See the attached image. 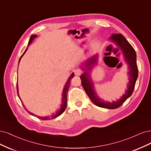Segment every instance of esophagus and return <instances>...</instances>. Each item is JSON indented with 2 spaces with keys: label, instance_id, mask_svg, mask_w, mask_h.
Listing matches in <instances>:
<instances>
[{
  "label": "esophagus",
  "instance_id": "esophagus-1",
  "mask_svg": "<svg viewBox=\"0 0 151 151\" xmlns=\"http://www.w3.org/2000/svg\"><path fill=\"white\" fill-rule=\"evenodd\" d=\"M74 73H75V75L79 76V75H80L81 74L82 71H81L80 69H76V70H74Z\"/></svg>",
  "mask_w": 151,
  "mask_h": 151
}]
</instances>
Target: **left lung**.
<instances>
[{
	"instance_id": "8db88e82",
	"label": "left lung",
	"mask_w": 151,
	"mask_h": 151,
	"mask_svg": "<svg viewBox=\"0 0 151 151\" xmlns=\"http://www.w3.org/2000/svg\"><path fill=\"white\" fill-rule=\"evenodd\" d=\"M109 40L120 48L123 53L124 61L129 66V83L127 87V89L125 91V93L121 96L119 100L112 102L105 101L99 98V96L97 95V93L95 92L94 83L91 79L90 73L93 67L96 65L98 62L99 55L97 54L89 58L83 63L81 69L84 71V73L80 76V79L81 80V85L83 86L86 95L88 96L91 101L95 105L99 107L115 109L119 107L124 103L126 100L132 95L136 80L138 77V68L137 61H136L135 51L133 47L122 34H113L109 37Z\"/></svg>"
}]
</instances>
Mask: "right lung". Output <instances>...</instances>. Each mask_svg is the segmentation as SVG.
I'll list each match as a JSON object with an SVG mask.
<instances>
[{"label": "right lung", "mask_w": 151, "mask_h": 151, "mask_svg": "<svg viewBox=\"0 0 151 151\" xmlns=\"http://www.w3.org/2000/svg\"><path fill=\"white\" fill-rule=\"evenodd\" d=\"M37 37V35H32L30 37V40H29V43H28V46L30 45V44L32 42V41L35 40V39L36 37ZM27 50V49L25 50V51L24 52L23 54L22 55V56H21L20 59H19V61H20L21 58L23 56V55L25 54V52H26ZM75 75H74V73H73L71 75V76L68 78V79L66 84L65 85V87L64 88H63V93H62V104L61 105H60V109L58 110L56 112L55 114H53L52 115H50V116H36L35 115H34L31 112H29V111H27V112L32 115H34L36 116V117H37L38 119H40L41 120H51V119H55L56 118L57 116H60V115H61L63 112H64L65 110H66V106H67V94H68V91L69 88H70V80H71V79L73 78L74 77ZM17 95H18V96L19 97V93H18V85H17ZM19 99H20V97H19ZM21 100V99H20ZM22 102V101H21ZM22 105L24 106V105L22 104ZM25 108V107H24Z\"/></svg>", "instance_id": "right-lung-1"}]
</instances>
